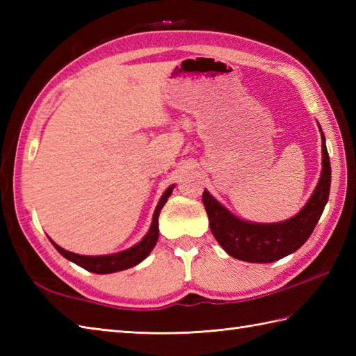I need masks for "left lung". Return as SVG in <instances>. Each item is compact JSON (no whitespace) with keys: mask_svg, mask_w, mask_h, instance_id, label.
Returning <instances> with one entry per match:
<instances>
[{"mask_svg":"<svg viewBox=\"0 0 356 356\" xmlns=\"http://www.w3.org/2000/svg\"><path fill=\"white\" fill-rule=\"evenodd\" d=\"M321 139L323 168L318 185L303 209L289 220L277 223L241 220L220 205L207 190L203 191L202 200L209 218L211 232L231 257L249 263L277 261L297 251L311 237L330 191V161L323 131Z\"/></svg>","mask_w":356,"mask_h":356,"instance_id":"obj_1","label":"left lung"}]
</instances>
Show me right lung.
<instances>
[{
  "mask_svg": "<svg viewBox=\"0 0 356 356\" xmlns=\"http://www.w3.org/2000/svg\"><path fill=\"white\" fill-rule=\"evenodd\" d=\"M172 188L174 185H171L168 190L162 194L161 200H159L154 216H153V222H151L147 236L143 237L138 245L131 246L130 249H125L122 252L110 254V255H79V254H73L70 251H65L64 248L58 246L55 241L50 240L51 245L55 246L56 251L63 257H65L67 260L76 263L78 266L93 272V274H111V272L133 268L136 264H139L143 259H147L148 254L153 251V248L159 238V214H161V209L163 208L166 200H168V197L171 195Z\"/></svg>",
  "mask_w": 356,
  "mask_h": 356,
  "instance_id": "1",
  "label": "right lung"
}]
</instances>
